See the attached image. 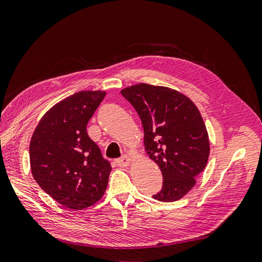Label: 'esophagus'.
I'll return each instance as SVG.
<instances>
[{"label":"esophagus","instance_id":"34e87169","mask_svg":"<svg viewBox=\"0 0 262 262\" xmlns=\"http://www.w3.org/2000/svg\"><path fill=\"white\" fill-rule=\"evenodd\" d=\"M130 161V158L128 156H122L121 158H118L116 160V163L119 165V166H127L128 164H129Z\"/></svg>","mask_w":262,"mask_h":262}]
</instances>
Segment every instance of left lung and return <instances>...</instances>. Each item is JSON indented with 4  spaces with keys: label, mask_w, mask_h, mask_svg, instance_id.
<instances>
[{
    "label": "left lung",
    "mask_w": 262,
    "mask_h": 262,
    "mask_svg": "<svg viewBox=\"0 0 262 262\" xmlns=\"http://www.w3.org/2000/svg\"><path fill=\"white\" fill-rule=\"evenodd\" d=\"M140 116L144 146L163 173V188L154 194L175 202L196 184L210 155V141L196 105L177 90L139 83L121 90Z\"/></svg>",
    "instance_id": "obj_1"
}]
</instances>
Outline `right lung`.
Masks as SVG:
<instances>
[{"label":"right lung","instance_id":"1","mask_svg":"<svg viewBox=\"0 0 262 262\" xmlns=\"http://www.w3.org/2000/svg\"><path fill=\"white\" fill-rule=\"evenodd\" d=\"M104 92H79L52 106L33 133L30 161L33 178L43 191L70 210L94 205L105 192L111 172L87 123Z\"/></svg>","mask_w":262,"mask_h":262}]
</instances>
